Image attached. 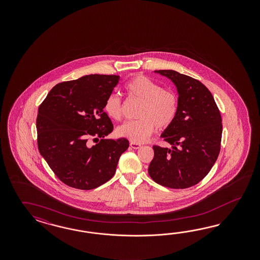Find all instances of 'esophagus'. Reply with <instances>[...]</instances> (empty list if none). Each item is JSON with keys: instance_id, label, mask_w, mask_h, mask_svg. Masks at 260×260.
Instances as JSON below:
<instances>
[{"instance_id": "1", "label": "esophagus", "mask_w": 260, "mask_h": 260, "mask_svg": "<svg viewBox=\"0 0 260 260\" xmlns=\"http://www.w3.org/2000/svg\"><path fill=\"white\" fill-rule=\"evenodd\" d=\"M129 146L134 149V150H138V149H140L141 148V144H138V143H134V142H131V144H129Z\"/></svg>"}]
</instances>
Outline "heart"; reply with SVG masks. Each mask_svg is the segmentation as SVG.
Returning <instances> with one entry per match:
<instances>
[{"label": "heart", "instance_id": "1", "mask_svg": "<svg viewBox=\"0 0 260 260\" xmlns=\"http://www.w3.org/2000/svg\"><path fill=\"white\" fill-rule=\"evenodd\" d=\"M125 90L129 97L142 103L136 113L138 119L118 126L119 136L134 143H142L150 138L155 127L162 131L173 124L178 112V98L173 91L163 89L159 84L143 75L131 79ZM104 110L113 120L122 119V101L118 95L107 97Z\"/></svg>", "mask_w": 260, "mask_h": 260}]
</instances>
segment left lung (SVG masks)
<instances>
[{
    "label": "left lung",
    "mask_w": 260,
    "mask_h": 260,
    "mask_svg": "<svg viewBox=\"0 0 260 260\" xmlns=\"http://www.w3.org/2000/svg\"><path fill=\"white\" fill-rule=\"evenodd\" d=\"M172 80L178 92V112L161 134L172 148L153 146L149 166L153 181L172 189L197 185L211 171L220 151L222 119L211 91L197 79L177 71H155Z\"/></svg>",
    "instance_id": "obj_1"
}]
</instances>
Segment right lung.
<instances>
[{
    "instance_id": "add662e5",
    "label": "right lung",
    "mask_w": 260,
    "mask_h": 260,
    "mask_svg": "<svg viewBox=\"0 0 260 260\" xmlns=\"http://www.w3.org/2000/svg\"><path fill=\"white\" fill-rule=\"evenodd\" d=\"M118 75H86L57 84L40 105L36 120L40 153L66 185L92 189L114 175L126 138L105 139L113 125L104 104ZM90 139L96 143L92 145Z\"/></svg>"
}]
</instances>
